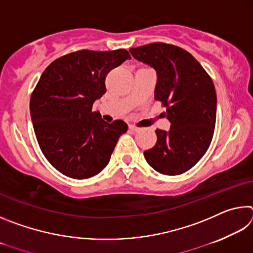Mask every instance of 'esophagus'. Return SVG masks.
<instances>
[{
    "label": "esophagus",
    "mask_w": 253,
    "mask_h": 253,
    "mask_svg": "<svg viewBox=\"0 0 253 253\" xmlns=\"http://www.w3.org/2000/svg\"><path fill=\"white\" fill-rule=\"evenodd\" d=\"M129 129H130V130H132V131H139V130H140V128L136 127L135 125H129Z\"/></svg>",
    "instance_id": "1"
}]
</instances>
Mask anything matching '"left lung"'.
Wrapping results in <instances>:
<instances>
[{
    "instance_id": "8db88e82",
    "label": "left lung",
    "mask_w": 253,
    "mask_h": 253,
    "mask_svg": "<svg viewBox=\"0 0 253 253\" xmlns=\"http://www.w3.org/2000/svg\"><path fill=\"white\" fill-rule=\"evenodd\" d=\"M129 51L156 70L155 100L166 107L164 115L170 123L169 131L155 130L157 142L144 156L158 173L183 174L211 144L216 118L213 81L198 60L179 46L154 42Z\"/></svg>"
}]
</instances>
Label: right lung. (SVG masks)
<instances>
[{"mask_svg":"<svg viewBox=\"0 0 253 253\" xmlns=\"http://www.w3.org/2000/svg\"><path fill=\"white\" fill-rule=\"evenodd\" d=\"M130 54L79 50L50 63L30 99L38 143L53 168L68 177L95 176L109 163L125 122L102 121L92 105L106 92L105 79Z\"/></svg>","mask_w":253,"mask_h":253,"instance_id":"right-lung-1","label":"right lung"}]
</instances>
